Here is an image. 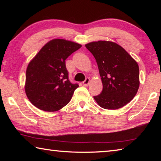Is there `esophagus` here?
<instances>
[{
    "label": "esophagus",
    "mask_w": 161,
    "mask_h": 161,
    "mask_svg": "<svg viewBox=\"0 0 161 161\" xmlns=\"http://www.w3.org/2000/svg\"><path fill=\"white\" fill-rule=\"evenodd\" d=\"M89 81H90V80H89V77L86 78V80L83 81V84H84V86H88V84H89Z\"/></svg>",
    "instance_id": "1"
}]
</instances>
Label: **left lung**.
I'll use <instances>...</instances> for the list:
<instances>
[{
  "label": "left lung",
  "instance_id": "left-lung-1",
  "mask_svg": "<svg viewBox=\"0 0 161 161\" xmlns=\"http://www.w3.org/2000/svg\"><path fill=\"white\" fill-rule=\"evenodd\" d=\"M93 54L103 90L94 99L101 107L117 109L131 101L139 87V68L132 57L115 42L97 41L85 45Z\"/></svg>",
  "mask_w": 161,
  "mask_h": 161
}]
</instances>
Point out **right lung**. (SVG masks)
<instances>
[{
    "label": "right lung",
    "instance_id": "add662e5",
    "mask_svg": "<svg viewBox=\"0 0 161 161\" xmlns=\"http://www.w3.org/2000/svg\"><path fill=\"white\" fill-rule=\"evenodd\" d=\"M81 47L69 40H52L30 62L25 90L35 107L53 112L69 102L79 85L69 80L65 59Z\"/></svg>",
    "mask_w": 161,
    "mask_h": 161
}]
</instances>
